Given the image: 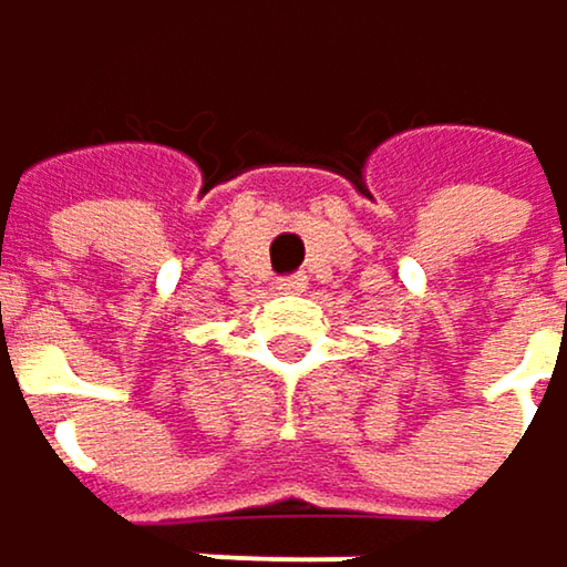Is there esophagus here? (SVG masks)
<instances>
[{"label":"esophagus","mask_w":567,"mask_h":567,"mask_svg":"<svg viewBox=\"0 0 567 567\" xmlns=\"http://www.w3.org/2000/svg\"><path fill=\"white\" fill-rule=\"evenodd\" d=\"M277 290H284V293H303L307 290V277H284V280H277Z\"/></svg>","instance_id":"obj_1"}]
</instances>
